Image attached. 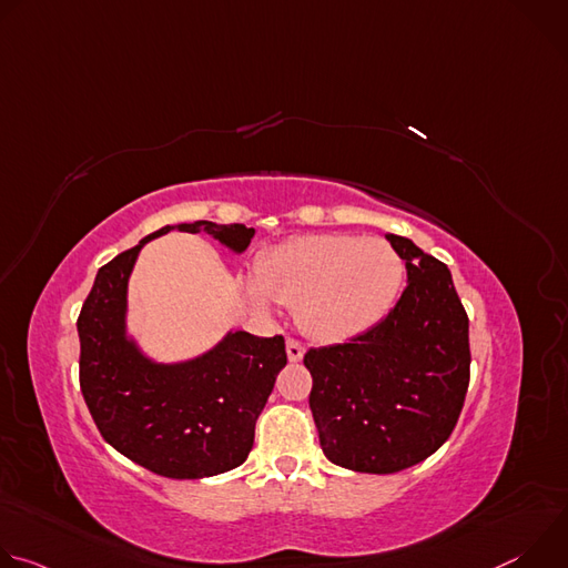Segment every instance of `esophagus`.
<instances>
[{
  "label": "esophagus",
  "instance_id": "34e87169",
  "mask_svg": "<svg viewBox=\"0 0 568 568\" xmlns=\"http://www.w3.org/2000/svg\"><path fill=\"white\" fill-rule=\"evenodd\" d=\"M285 346H287V359H290V362H301V359H303L305 348H303L296 339H287Z\"/></svg>",
  "mask_w": 568,
  "mask_h": 568
}]
</instances>
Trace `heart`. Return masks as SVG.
<instances>
[{"mask_svg": "<svg viewBox=\"0 0 568 568\" xmlns=\"http://www.w3.org/2000/svg\"><path fill=\"white\" fill-rule=\"evenodd\" d=\"M404 261L386 240L326 233L301 235L263 254L256 281L245 285L261 314L272 301L296 307V321L312 339L339 344L375 328L393 310Z\"/></svg>", "mask_w": 568, "mask_h": 568, "instance_id": "1", "label": "heart"}]
</instances>
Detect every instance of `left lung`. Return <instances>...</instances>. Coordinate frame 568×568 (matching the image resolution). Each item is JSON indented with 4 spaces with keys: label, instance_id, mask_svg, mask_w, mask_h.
I'll return each instance as SVG.
<instances>
[{
    "label": "left lung",
    "instance_id": "1",
    "mask_svg": "<svg viewBox=\"0 0 568 568\" xmlns=\"http://www.w3.org/2000/svg\"><path fill=\"white\" fill-rule=\"evenodd\" d=\"M407 267L395 307L346 344L310 348V409L321 449L353 471L393 474L454 432L469 384V318L449 270L386 233Z\"/></svg>",
    "mask_w": 568,
    "mask_h": 568
}]
</instances>
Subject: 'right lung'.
Instances as JSON below:
<instances>
[{"label": "right lung", "instance_id": "add662e5", "mask_svg": "<svg viewBox=\"0 0 568 568\" xmlns=\"http://www.w3.org/2000/svg\"><path fill=\"white\" fill-rule=\"evenodd\" d=\"M209 233L233 254L245 224H166L97 274L78 316L80 390L101 436L136 465L169 478H204L245 463L256 420L287 364L285 339L226 333L200 357L161 364L128 335V281L145 242L169 231Z\"/></svg>", "mask_w": 568, "mask_h": 568}]
</instances>
